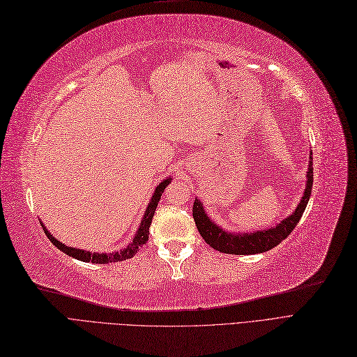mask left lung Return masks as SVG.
Masks as SVG:
<instances>
[{"mask_svg":"<svg viewBox=\"0 0 357 357\" xmlns=\"http://www.w3.org/2000/svg\"><path fill=\"white\" fill-rule=\"evenodd\" d=\"M313 153L310 151V162L307 170V181H305V190L303 197L298 203L295 211L282 220L278 225L266 229H257V231H248V233H237V231H228V229L218 225L212 221L208 212H206L203 203L195 199L192 204V218L197 225L199 233L204 238L206 243L211 248L222 252V254H231V255H254L262 254L278 246L279 243L291 234L292 229L300 222L301 216L307 208V203L312 195L313 188Z\"/></svg>","mask_w":357,"mask_h":357,"instance_id":"obj_1","label":"left lung"}]
</instances>
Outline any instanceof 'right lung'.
Segmentation results:
<instances>
[{"label": "right lung", "instance_id": "obj_1", "mask_svg": "<svg viewBox=\"0 0 357 357\" xmlns=\"http://www.w3.org/2000/svg\"><path fill=\"white\" fill-rule=\"evenodd\" d=\"M172 182V176H167L166 179H163L162 182L158 183V185L155 187L151 199H149V203L146 206L145 209V213L142 216L141 220V224H139V228L136 229V234L133 236L130 243L126 246L124 249L121 250H117V252H109V254H99V252H91V250H84V249H77V248H71V246H66L65 243H62L61 240H57L47 228H45V225L43 224V221L40 220V224L44 229L45 236L49 237V240L52 241V243L59 249L62 252H65L66 255H70L78 261H83V262H93V264H109V262H117V261H124V259H130L133 258L135 254H137V250H139L148 240V236H149V225H151V221H153V216H154V212L157 209V204L160 202V199H162V194L163 191L166 190V187L169 185V183Z\"/></svg>", "mask_w": 357, "mask_h": 357}]
</instances>
